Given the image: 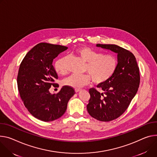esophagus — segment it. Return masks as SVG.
I'll return each mask as SVG.
<instances>
[{
    "label": "esophagus",
    "instance_id": "esophagus-1",
    "mask_svg": "<svg viewBox=\"0 0 157 157\" xmlns=\"http://www.w3.org/2000/svg\"><path fill=\"white\" fill-rule=\"evenodd\" d=\"M81 91V90H80V89H76L75 90V92L76 93H78V92H79V91Z\"/></svg>",
    "mask_w": 157,
    "mask_h": 157
}]
</instances>
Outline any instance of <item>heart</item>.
<instances>
[{
  "label": "heart",
  "mask_w": 157,
  "mask_h": 157,
  "mask_svg": "<svg viewBox=\"0 0 157 157\" xmlns=\"http://www.w3.org/2000/svg\"><path fill=\"white\" fill-rule=\"evenodd\" d=\"M76 54L86 63L84 72L88 74L72 75L63 81L64 86L75 89H80L87 85L92 79L95 84H101L108 81L115 72L118 65L116 57L111 54H105L88 47H81L76 50ZM66 57L57 59L54 68L59 75H65L67 72Z\"/></svg>",
  "instance_id": "1"
}]
</instances>
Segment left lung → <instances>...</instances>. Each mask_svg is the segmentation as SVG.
<instances>
[{
  "instance_id": "obj_1",
  "label": "left lung",
  "mask_w": 157,
  "mask_h": 157,
  "mask_svg": "<svg viewBox=\"0 0 157 157\" xmlns=\"http://www.w3.org/2000/svg\"><path fill=\"white\" fill-rule=\"evenodd\" d=\"M97 47L117 54L118 65L113 75L106 82L99 84L96 89L89 90L90 99L87 110L94 118L110 121L120 117L130 105L140 85V73L133 53L115 44H97Z\"/></svg>"
}]
</instances>
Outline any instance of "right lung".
<instances>
[{
	"label": "right lung",
	"instance_id": "obj_1",
	"mask_svg": "<svg viewBox=\"0 0 157 157\" xmlns=\"http://www.w3.org/2000/svg\"><path fill=\"white\" fill-rule=\"evenodd\" d=\"M67 47L41 42L27 53L21 63L17 87L24 106L35 118L52 121L62 117L74 89L64 86L59 93L51 94L49 88L58 87V76L52 61Z\"/></svg>",
	"mask_w": 157,
	"mask_h": 157
}]
</instances>
